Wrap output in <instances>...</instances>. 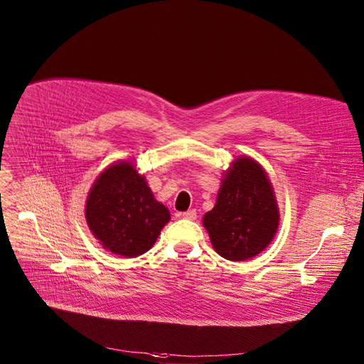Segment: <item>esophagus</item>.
I'll use <instances>...</instances> for the list:
<instances>
[{
    "instance_id": "1",
    "label": "esophagus",
    "mask_w": 364,
    "mask_h": 364,
    "mask_svg": "<svg viewBox=\"0 0 364 364\" xmlns=\"http://www.w3.org/2000/svg\"><path fill=\"white\" fill-rule=\"evenodd\" d=\"M181 216L184 218V220L195 221L196 218H198V213H196V210H195V209H190V210H187V212H183V213H181Z\"/></svg>"
}]
</instances>
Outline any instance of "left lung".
Here are the masks:
<instances>
[{"label":"left lung","instance_id":"1","mask_svg":"<svg viewBox=\"0 0 364 364\" xmlns=\"http://www.w3.org/2000/svg\"><path fill=\"white\" fill-rule=\"evenodd\" d=\"M202 221L212 247L227 260L252 259L271 245L279 208L272 183L256 159L238 156L230 164L216 203Z\"/></svg>","mask_w":364,"mask_h":364}]
</instances>
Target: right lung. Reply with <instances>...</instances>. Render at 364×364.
<instances>
[{
  "instance_id": "obj_1",
  "label": "right lung",
  "mask_w": 364,
  "mask_h": 364,
  "mask_svg": "<svg viewBox=\"0 0 364 364\" xmlns=\"http://www.w3.org/2000/svg\"><path fill=\"white\" fill-rule=\"evenodd\" d=\"M86 223L100 245L118 256L146 253L171 220L133 161H117L96 177L86 199Z\"/></svg>"
}]
</instances>
